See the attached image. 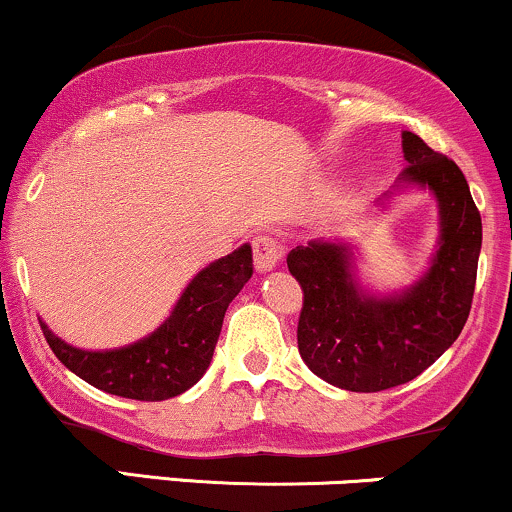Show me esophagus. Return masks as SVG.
<instances>
[{"instance_id": "esophagus-1", "label": "esophagus", "mask_w": 512, "mask_h": 512, "mask_svg": "<svg viewBox=\"0 0 512 512\" xmlns=\"http://www.w3.org/2000/svg\"><path fill=\"white\" fill-rule=\"evenodd\" d=\"M281 257H284V248L274 236L264 233V236L252 240V260H255V269L260 274L272 272L276 264L281 262Z\"/></svg>"}]
</instances>
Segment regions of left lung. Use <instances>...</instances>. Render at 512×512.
I'll return each mask as SVG.
<instances>
[{
	"instance_id": "1",
	"label": "left lung",
	"mask_w": 512,
	"mask_h": 512,
	"mask_svg": "<svg viewBox=\"0 0 512 512\" xmlns=\"http://www.w3.org/2000/svg\"><path fill=\"white\" fill-rule=\"evenodd\" d=\"M404 161L392 195L428 190L438 204V245L407 289L375 293L358 279L356 245L310 240L289 252L303 289L298 351L317 378L349 392L404 385L460 337L472 308L481 252V216L455 161L414 132H402Z\"/></svg>"
}]
</instances>
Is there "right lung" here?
Masks as SVG:
<instances>
[{"label":"right lung","mask_w":512,"mask_h":512,"mask_svg":"<svg viewBox=\"0 0 512 512\" xmlns=\"http://www.w3.org/2000/svg\"><path fill=\"white\" fill-rule=\"evenodd\" d=\"M252 276V248L240 245L192 276L170 315L154 332L117 349L91 351L67 344L40 320L55 356L108 395L163 402L178 397L207 373L228 303Z\"/></svg>","instance_id":"add662e5"}]
</instances>
